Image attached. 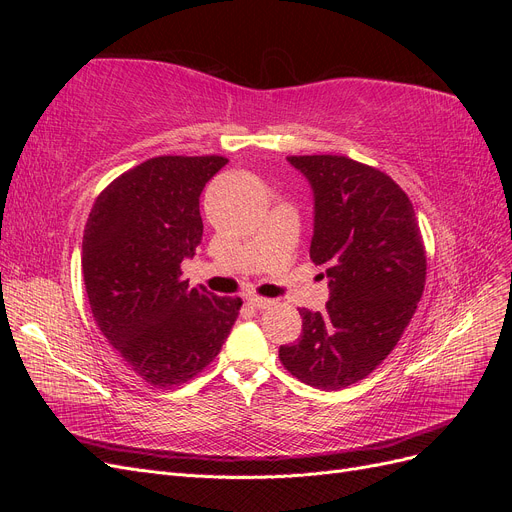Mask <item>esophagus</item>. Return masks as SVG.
Here are the masks:
<instances>
[{"mask_svg": "<svg viewBox=\"0 0 512 512\" xmlns=\"http://www.w3.org/2000/svg\"><path fill=\"white\" fill-rule=\"evenodd\" d=\"M247 303H250V305H252V307H256V309H265V307L273 305V301H271V299L258 297V294H252V297H247Z\"/></svg>", "mask_w": 512, "mask_h": 512, "instance_id": "obj_1", "label": "esophagus"}]
</instances>
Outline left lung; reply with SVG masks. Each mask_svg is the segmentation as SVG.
Wrapping results in <instances>:
<instances>
[{
  "label": "left lung",
  "instance_id": "8db88e82",
  "mask_svg": "<svg viewBox=\"0 0 512 512\" xmlns=\"http://www.w3.org/2000/svg\"><path fill=\"white\" fill-rule=\"evenodd\" d=\"M314 190L309 258L324 267V312L299 309L303 333L280 346L294 378L339 391L367 378L404 335L423 297L427 256L408 194L346 156H288Z\"/></svg>",
  "mask_w": 512,
  "mask_h": 512
}]
</instances>
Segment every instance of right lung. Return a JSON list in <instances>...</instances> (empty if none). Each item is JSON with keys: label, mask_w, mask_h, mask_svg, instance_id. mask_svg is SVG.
<instances>
[{"label": "right lung", "mask_w": 512, "mask_h": 512, "mask_svg": "<svg viewBox=\"0 0 512 512\" xmlns=\"http://www.w3.org/2000/svg\"><path fill=\"white\" fill-rule=\"evenodd\" d=\"M226 162L151 158L108 183L85 224L91 314L123 363L158 389L192 380L218 356L243 303L181 277L203 239L200 192Z\"/></svg>", "instance_id": "1"}]
</instances>
